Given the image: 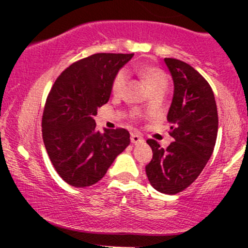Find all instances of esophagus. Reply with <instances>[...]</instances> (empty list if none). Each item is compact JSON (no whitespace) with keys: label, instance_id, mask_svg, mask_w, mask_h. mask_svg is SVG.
<instances>
[{"label":"esophagus","instance_id":"esophagus-1","mask_svg":"<svg viewBox=\"0 0 248 248\" xmlns=\"http://www.w3.org/2000/svg\"><path fill=\"white\" fill-rule=\"evenodd\" d=\"M131 141L133 142V144H142V142H144V139H142V137L139 136V134L132 133L131 134Z\"/></svg>","mask_w":248,"mask_h":248}]
</instances>
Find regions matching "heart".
I'll return each instance as SVG.
<instances>
[{
    "label": "heart",
    "instance_id": "obj_1",
    "mask_svg": "<svg viewBox=\"0 0 248 248\" xmlns=\"http://www.w3.org/2000/svg\"><path fill=\"white\" fill-rule=\"evenodd\" d=\"M138 72L140 77L144 79V81L146 82L147 87L151 90V92L158 91V90H163L166 91L167 86H168V77L164 73L162 69L157 68L154 66H140L138 68ZM127 80H128V72L126 69H122L119 73L116 74L112 80L111 84V91L114 94H120L122 92V90L124 89L127 84Z\"/></svg>",
    "mask_w": 248,
    "mask_h": 248
}]
</instances>
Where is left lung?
Listing matches in <instances>:
<instances>
[{
    "instance_id": "8db88e82",
    "label": "left lung",
    "mask_w": 248,
    "mask_h": 248,
    "mask_svg": "<svg viewBox=\"0 0 248 248\" xmlns=\"http://www.w3.org/2000/svg\"><path fill=\"white\" fill-rule=\"evenodd\" d=\"M164 62L174 81L167 119L175 141L163 149L156 140H147L154 155L145 170L155 189L176 194L196 181L211 157L218 115L211 86L202 74L180 60L164 59Z\"/></svg>"
}]
</instances>
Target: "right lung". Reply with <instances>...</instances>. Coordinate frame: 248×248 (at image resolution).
Instances as JSON below:
<instances>
[{
  "label": "right lung",
  "mask_w": 248,
  "mask_h": 248,
  "mask_svg": "<svg viewBox=\"0 0 248 248\" xmlns=\"http://www.w3.org/2000/svg\"><path fill=\"white\" fill-rule=\"evenodd\" d=\"M134 54H94L64 69L52 85L42 119L43 141L57 174L74 187L106 175L129 145L124 128L96 129L97 109L108 103L111 84Z\"/></svg>",
  "instance_id": "1"
}]
</instances>
